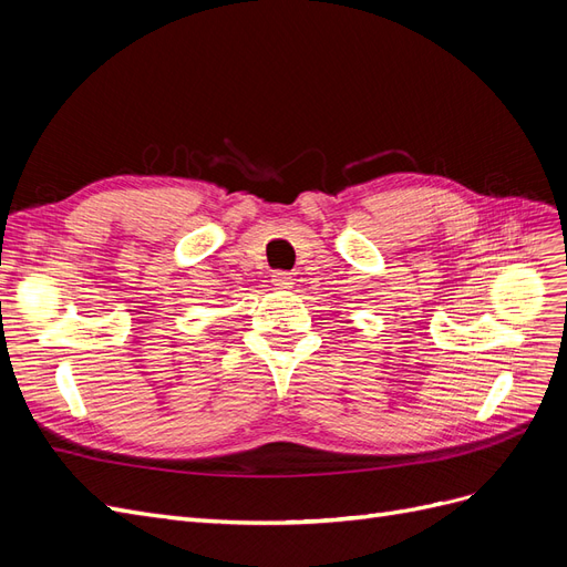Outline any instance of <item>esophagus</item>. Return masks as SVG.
<instances>
[{
	"instance_id": "esophagus-1",
	"label": "esophagus",
	"mask_w": 567,
	"mask_h": 567,
	"mask_svg": "<svg viewBox=\"0 0 567 567\" xmlns=\"http://www.w3.org/2000/svg\"><path fill=\"white\" fill-rule=\"evenodd\" d=\"M271 284L277 288H290V286H293V277H290L288 271H274Z\"/></svg>"
}]
</instances>
